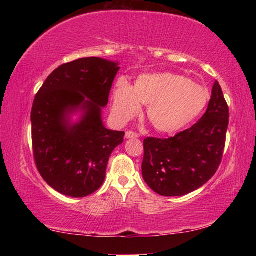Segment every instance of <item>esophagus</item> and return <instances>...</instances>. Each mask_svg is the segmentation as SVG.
<instances>
[{"mask_svg":"<svg viewBox=\"0 0 256 256\" xmlns=\"http://www.w3.org/2000/svg\"><path fill=\"white\" fill-rule=\"evenodd\" d=\"M125 136H126V138H138V134L133 131H128L125 133Z\"/></svg>","mask_w":256,"mask_h":256,"instance_id":"34e87169","label":"esophagus"}]
</instances>
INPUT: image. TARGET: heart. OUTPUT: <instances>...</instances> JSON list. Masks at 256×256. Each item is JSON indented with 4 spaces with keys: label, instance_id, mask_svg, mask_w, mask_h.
<instances>
[{
    "label": "heart",
    "instance_id": "heart-1",
    "mask_svg": "<svg viewBox=\"0 0 256 256\" xmlns=\"http://www.w3.org/2000/svg\"><path fill=\"white\" fill-rule=\"evenodd\" d=\"M209 102V92L188 78L172 72L142 74L130 86L120 82L112 96V115L126 123L148 105L146 118L156 131L172 133L196 118Z\"/></svg>",
    "mask_w": 256,
    "mask_h": 256
}]
</instances>
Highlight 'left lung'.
Returning <instances> with one entry per match:
<instances>
[{
	"label": "left lung",
	"mask_w": 256,
	"mask_h": 256,
	"mask_svg": "<svg viewBox=\"0 0 256 256\" xmlns=\"http://www.w3.org/2000/svg\"><path fill=\"white\" fill-rule=\"evenodd\" d=\"M229 108L216 81L208 110L192 128L168 138H146L142 176L162 196H182L201 188L222 164Z\"/></svg>",
	"instance_id": "left-lung-1"
}]
</instances>
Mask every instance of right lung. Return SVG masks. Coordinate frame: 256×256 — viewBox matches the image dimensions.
Returning <instances> with one entry per match:
<instances>
[{
	"instance_id": "right-lung-1",
	"label": "right lung",
	"mask_w": 256,
	"mask_h": 256,
	"mask_svg": "<svg viewBox=\"0 0 256 256\" xmlns=\"http://www.w3.org/2000/svg\"><path fill=\"white\" fill-rule=\"evenodd\" d=\"M118 64L99 58L68 62L50 73L32 108V154L42 178L58 192L84 198L100 188L107 162L124 140L123 131L104 126L100 108L108 102ZM85 110L70 127L66 114Z\"/></svg>"
}]
</instances>
